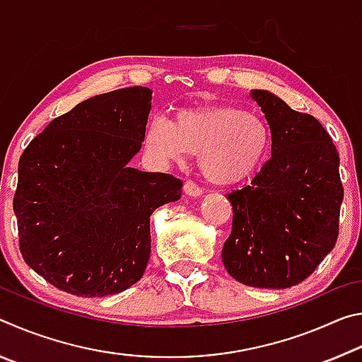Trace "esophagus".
Wrapping results in <instances>:
<instances>
[{
	"label": "esophagus",
	"mask_w": 362,
	"mask_h": 362,
	"mask_svg": "<svg viewBox=\"0 0 362 362\" xmlns=\"http://www.w3.org/2000/svg\"><path fill=\"white\" fill-rule=\"evenodd\" d=\"M183 192H185V194L188 196H199L201 193H203V188H199L198 185L193 180H187L185 183H183Z\"/></svg>",
	"instance_id": "34e87169"
}]
</instances>
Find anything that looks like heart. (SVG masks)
Masks as SVG:
<instances>
[{
  "label": "heart",
  "mask_w": 362,
  "mask_h": 362,
  "mask_svg": "<svg viewBox=\"0 0 362 362\" xmlns=\"http://www.w3.org/2000/svg\"><path fill=\"white\" fill-rule=\"evenodd\" d=\"M150 151L166 159L198 153L201 175L214 185L249 179L265 161L269 129L254 113L226 103L179 110L174 121L158 116L145 134Z\"/></svg>",
  "instance_id": "obj_1"
}]
</instances>
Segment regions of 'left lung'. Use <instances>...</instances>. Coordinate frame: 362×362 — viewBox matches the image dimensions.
<instances>
[{"mask_svg": "<svg viewBox=\"0 0 362 362\" xmlns=\"http://www.w3.org/2000/svg\"><path fill=\"white\" fill-rule=\"evenodd\" d=\"M272 132V158L250 185L226 194L233 228L222 260L233 278L287 289L320 267L339 238L343 185L339 151L315 116L252 90Z\"/></svg>", "mask_w": 362, "mask_h": 362, "instance_id": "1", "label": "left lung"}]
</instances>
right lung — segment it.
Listing matches in <instances>:
<instances>
[{
	"mask_svg": "<svg viewBox=\"0 0 362 362\" xmlns=\"http://www.w3.org/2000/svg\"><path fill=\"white\" fill-rule=\"evenodd\" d=\"M150 102L142 86L90 97L22 153L12 203L21 254L60 291L105 297L136 284L150 259V216L180 198V179L127 166Z\"/></svg>",
	"mask_w": 362,
	"mask_h": 362,
	"instance_id": "right-lung-1",
	"label": "right lung"
}]
</instances>
